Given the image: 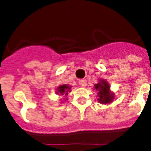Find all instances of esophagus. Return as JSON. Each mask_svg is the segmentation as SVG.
<instances>
[{"label": "esophagus", "mask_w": 151, "mask_h": 151, "mask_svg": "<svg viewBox=\"0 0 151 151\" xmlns=\"http://www.w3.org/2000/svg\"><path fill=\"white\" fill-rule=\"evenodd\" d=\"M79 84L82 88H85L87 85V81L85 79H81L79 81Z\"/></svg>", "instance_id": "1"}]
</instances>
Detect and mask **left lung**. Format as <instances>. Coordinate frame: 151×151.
<instances>
[{"instance_id":"8db88e82","label":"left lung","mask_w":151,"mask_h":151,"mask_svg":"<svg viewBox=\"0 0 151 151\" xmlns=\"http://www.w3.org/2000/svg\"><path fill=\"white\" fill-rule=\"evenodd\" d=\"M95 89L98 91L99 101L101 104L110 103L114 99V94L110 91V86L107 81L101 79L98 84H95Z\"/></svg>"}]
</instances>
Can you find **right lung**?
Segmentation results:
<instances>
[{"label": "right lung", "instance_id": "add662e5", "mask_svg": "<svg viewBox=\"0 0 151 151\" xmlns=\"http://www.w3.org/2000/svg\"><path fill=\"white\" fill-rule=\"evenodd\" d=\"M70 89H71V86H69L68 84H63V85H60V86H59L57 88V89H56V94L57 95L67 96L68 95V92L71 91Z\"/></svg>", "mask_w": 151, "mask_h": 151}]
</instances>
